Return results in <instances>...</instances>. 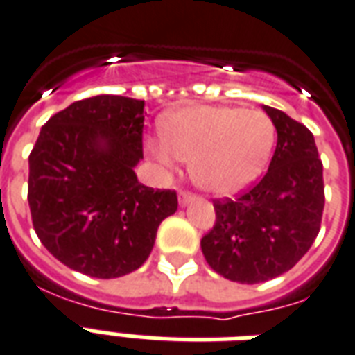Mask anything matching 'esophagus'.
Here are the masks:
<instances>
[{
	"label": "esophagus",
	"instance_id": "obj_1",
	"mask_svg": "<svg viewBox=\"0 0 355 355\" xmlns=\"http://www.w3.org/2000/svg\"><path fill=\"white\" fill-rule=\"evenodd\" d=\"M178 198H180V206H187V204H191V202L194 200V194L185 193V191H180Z\"/></svg>",
	"mask_w": 355,
	"mask_h": 355
}]
</instances>
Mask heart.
Wrapping results in <instances>:
<instances>
[{"label": "heart", "mask_w": 355, "mask_h": 355, "mask_svg": "<svg viewBox=\"0 0 355 355\" xmlns=\"http://www.w3.org/2000/svg\"><path fill=\"white\" fill-rule=\"evenodd\" d=\"M275 144V127L263 112L234 106H185L161 119V138L144 140L157 170L174 174L191 162L193 181L206 193L232 196L260 178Z\"/></svg>", "instance_id": "b5f03b06"}]
</instances>
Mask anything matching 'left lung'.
Returning a JSON list of instances; mask_svg holds the SVG:
<instances>
[{
	"label": "left lung",
	"instance_id": "1",
	"mask_svg": "<svg viewBox=\"0 0 355 355\" xmlns=\"http://www.w3.org/2000/svg\"><path fill=\"white\" fill-rule=\"evenodd\" d=\"M277 148L262 180L236 200H215L217 220L200 245L218 275L254 284L286 273L311 249L324 211V168L313 132L262 106Z\"/></svg>",
	"mask_w": 355,
	"mask_h": 355
}]
</instances>
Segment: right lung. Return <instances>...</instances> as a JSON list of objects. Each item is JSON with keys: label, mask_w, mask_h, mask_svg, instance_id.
Returning a JSON list of instances; mask_svg holds the SVG:
<instances>
[{"label": "right lung", "mask_w": 355, "mask_h": 355, "mask_svg": "<svg viewBox=\"0 0 355 355\" xmlns=\"http://www.w3.org/2000/svg\"><path fill=\"white\" fill-rule=\"evenodd\" d=\"M144 101L97 95L48 119L29 155L28 202L48 252L84 275L116 279L148 260L174 191L142 185Z\"/></svg>", "instance_id": "add662e5"}]
</instances>
